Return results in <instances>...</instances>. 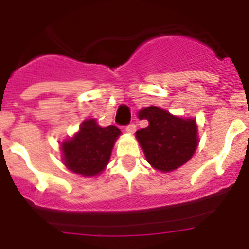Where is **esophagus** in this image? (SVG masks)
<instances>
[{
	"instance_id": "1",
	"label": "esophagus",
	"mask_w": 249,
	"mask_h": 249,
	"mask_svg": "<svg viewBox=\"0 0 249 249\" xmlns=\"http://www.w3.org/2000/svg\"><path fill=\"white\" fill-rule=\"evenodd\" d=\"M126 132L127 133H129V135H133L136 132V124L135 123H129L128 126L126 127Z\"/></svg>"
}]
</instances>
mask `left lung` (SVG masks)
Returning <instances> with one entry per match:
<instances>
[{"instance_id":"1","label":"left lung","mask_w":249,"mask_h":249,"mask_svg":"<svg viewBox=\"0 0 249 249\" xmlns=\"http://www.w3.org/2000/svg\"><path fill=\"white\" fill-rule=\"evenodd\" d=\"M148 127L136 132L147 162L160 172H171L192 158L198 146L197 123L193 118H182L156 106L138 112Z\"/></svg>"}]
</instances>
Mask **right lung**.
<instances>
[{
	"label": "right lung",
	"instance_id": "1",
	"mask_svg": "<svg viewBox=\"0 0 249 249\" xmlns=\"http://www.w3.org/2000/svg\"><path fill=\"white\" fill-rule=\"evenodd\" d=\"M121 131L114 126L101 127L94 118L83 121L80 131L61 144L63 163L85 177L97 176L108 164L114 142Z\"/></svg>",
	"mask_w": 249,
	"mask_h": 249
}]
</instances>
